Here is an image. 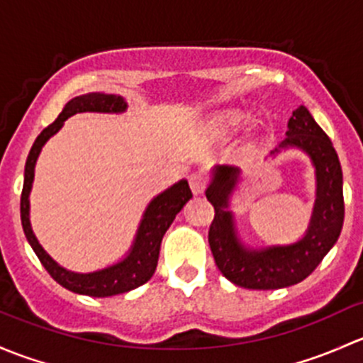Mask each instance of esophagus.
Instances as JSON below:
<instances>
[{"mask_svg":"<svg viewBox=\"0 0 363 363\" xmlns=\"http://www.w3.org/2000/svg\"><path fill=\"white\" fill-rule=\"evenodd\" d=\"M189 183H190V189H192V192L196 194V196H199V194H203L204 190H206L208 180L203 173L196 171V173H192L189 177Z\"/></svg>","mask_w":363,"mask_h":363,"instance_id":"esophagus-1","label":"esophagus"}]
</instances>
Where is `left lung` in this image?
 Returning <instances> with one entry per match:
<instances>
[{
    "mask_svg": "<svg viewBox=\"0 0 363 363\" xmlns=\"http://www.w3.org/2000/svg\"><path fill=\"white\" fill-rule=\"evenodd\" d=\"M289 138L281 147H298L308 152L316 167V204L306 236L290 246L253 252L239 245L227 199L238 182V167H218L206 190L215 206L208 241L216 267L234 285L250 290H278L308 278L334 246L345 222L342 171L332 141L304 104L289 121Z\"/></svg>",
    "mask_w": 363,
    "mask_h": 363,
    "instance_id": "1",
    "label": "left lung"
}]
</instances>
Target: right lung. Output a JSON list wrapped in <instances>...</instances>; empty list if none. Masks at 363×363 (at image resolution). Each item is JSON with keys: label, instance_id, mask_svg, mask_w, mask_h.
Returning a JSON list of instances; mask_svg holds the SVG:
<instances>
[{"label": "right lung", "instance_id": "add662e5", "mask_svg": "<svg viewBox=\"0 0 363 363\" xmlns=\"http://www.w3.org/2000/svg\"><path fill=\"white\" fill-rule=\"evenodd\" d=\"M125 101L122 98L111 94H103V92H91V94L78 96V98L71 99L59 117L52 122L50 125L45 127L33 143L31 152H29L28 160H26V171H24V186H22L21 194V220L22 229H24L26 238H28L29 245L35 250L38 255L40 262L47 269L48 274L62 285L65 289L71 290L74 294L91 295V297H111V295H118L129 292V290L138 289V286L145 285L148 279L154 276L157 260H159V250L160 242H162L164 234L169 229L173 223L174 216L180 213L183 204L192 197V190H190L189 183L185 180L178 182L166 192L157 196L150 204H148L147 211H145L141 225L138 229L136 241H134L133 250H130L129 257L122 262L111 265V267L103 269V271L89 272V274H78V272L66 271L65 267L57 265L54 260L48 257V253L40 246L38 239L35 238L31 230V223H29V192H31L33 178H35V164L38 159L40 150L45 145V141L57 133L61 129L65 121L71 115L80 113V111H104V113H115V111H124Z\"/></svg>", "mask_w": 363, "mask_h": 363}]
</instances>
